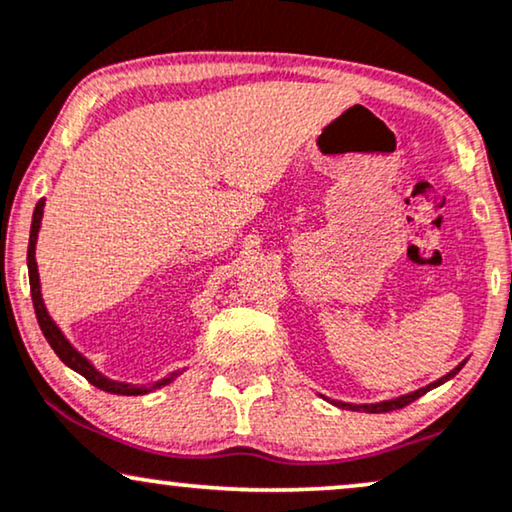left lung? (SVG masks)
I'll return each instance as SVG.
<instances>
[{
	"label": "left lung",
	"mask_w": 512,
	"mask_h": 512,
	"mask_svg": "<svg viewBox=\"0 0 512 512\" xmlns=\"http://www.w3.org/2000/svg\"><path fill=\"white\" fill-rule=\"evenodd\" d=\"M463 363H466V360H463ZM463 363H461V365H456L454 370H452V372H447L445 377H442V379L433 381V384H428V386H424V388H419V391H414V393L400 395V398H395V400H384V403H374V405H351V403H337V407H346V410H356V412H370V414H381V412H393V410H400V407H405V405L414 403V400L421 398V395H424L426 391H431V388L440 386V384H445V381L452 379L454 374L461 370Z\"/></svg>",
	"instance_id": "left-lung-1"
}]
</instances>
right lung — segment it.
Listing matches in <instances>:
<instances>
[{
  "instance_id": "add662e5",
  "label": "right lung",
  "mask_w": 512,
  "mask_h": 512,
  "mask_svg": "<svg viewBox=\"0 0 512 512\" xmlns=\"http://www.w3.org/2000/svg\"><path fill=\"white\" fill-rule=\"evenodd\" d=\"M42 215H44V199H39L37 208H34V215H32L30 245H27V271H30V292H32L34 313H37L39 327H42L46 342L51 344V349L56 351V356L63 360L67 367H72L74 372H79L81 377H86L88 381H91L93 386H98L100 391L117 393V395H145V393L156 391V388L170 384V381H173L175 377H180V370L170 372L168 377L154 381L152 386H135V384H126V381L107 379L105 374H100L98 370H95V367L88 363V360L81 356V353L74 349L70 342H67L63 332H60V327L53 323L49 311H46L44 299H42V285H39V274H37V260H34V245H37V234H39V227H42Z\"/></svg>"
}]
</instances>
